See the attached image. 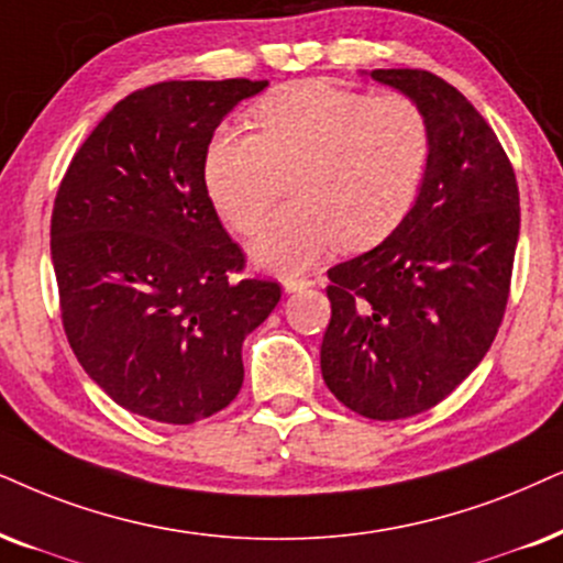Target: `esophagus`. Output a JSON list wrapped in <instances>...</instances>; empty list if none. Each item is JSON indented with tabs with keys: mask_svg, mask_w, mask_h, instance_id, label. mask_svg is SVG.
<instances>
[{
	"mask_svg": "<svg viewBox=\"0 0 563 563\" xmlns=\"http://www.w3.org/2000/svg\"><path fill=\"white\" fill-rule=\"evenodd\" d=\"M311 286H314V280H309V277H298V275L283 277V288H286V294H296V290H303Z\"/></svg>",
	"mask_w": 563,
	"mask_h": 563,
	"instance_id": "1",
	"label": "esophagus"
}]
</instances>
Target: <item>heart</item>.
<instances>
[{
  "label": "heart",
  "instance_id": "heart-1",
  "mask_svg": "<svg viewBox=\"0 0 563 563\" xmlns=\"http://www.w3.org/2000/svg\"><path fill=\"white\" fill-rule=\"evenodd\" d=\"M257 132L223 126L205 153V187L233 229L249 233L294 170L296 199L252 241L262 267L296 273L343 244L368 249L402 223L431 153L429 119L400 90L376 96L298 80L252 109Z\"/></svg>",
  "mask_w": 563,
  "mask_h": 563
}]
</instances>
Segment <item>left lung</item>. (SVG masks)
Returning a JSON list of instances; mask_svg holds the SVG:
<instances>
[{"instance_id":"8db88e82","label":"left lung","mask_w":563,"mask_h":563,"mask_svg":"<svg viewBox=\"0 0 563 563\" xmlns=\"http://www.w3.org/2000/svg\"><path fill=\"white\" fill-rule=\"evenodd\" d=\"M431 130L421 195L397 229L327 269L322 376L345 408L400 421L433 408L481 364L509 301L519 189L499 137L426 69H374Z\"/></svg>"}]
</instances>
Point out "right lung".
<instances>
[{"label":"right lung","mask_w":563,"mask_h":563,"mask_svg":"<svg viewBox=\"0 0 563 563\" xmlns=\"http://www.w3.org/2000/svg\"><path fill=\"white\" fill-rule=\"evenodd\" d=\"M267 80H168L134 90L88 134L59 184L52 262L62 324L90 379L158 423L223 410L241 343L280 286L239 277L241 246L205 187L225 113Z\"/></svg>","instance_id":"add662e5"}]
</instances>
